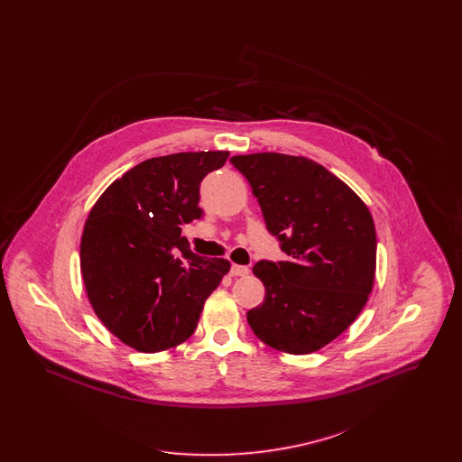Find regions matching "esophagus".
<instances>
[{"instance_id": "34e87169", "label": "esophagus", "mask_w": 462, "mask_h": 462, "mask_svg": "<svg viewBox=\"0 0 462 462\" xmlns=\"http://www.w3.org/2000/svg\"><path fill=\"white\" fill-rule=\"evenodd\" d=\"M249 273L247 266H241V264H232L230 268V277H245Z\"/></svg>"}]
</instances>
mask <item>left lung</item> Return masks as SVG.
Here are the masks:
<instances>
[{"label": "left lung", "instance_id": "8db88e82", "mask_svg": "<svg viewBox=\"0 0 462 462\" xmlns=\"http://www.w3.org/2000/svg\"><path fill=\"white\" fill-rule=\"evenodd\" d=\"M230 162L247 178L268 232L289 256L253 266L264 300L247 311V322L273 350L317 352L348 329L369 300L373 215L343 180L308 157L258 152Z\"/></svg>", "mask_w": 462, "mask_h": 462}]
</instances>
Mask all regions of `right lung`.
<instances>
[{
	"label": "right lung",
	"instance_id": "add662e5",
	"mask_svg": "<svg viewBox=\"0 0 462 462\" xmlns=\"http://www.w3.org/2000/svg\"><path fill=\"white\" fill-rule=\"evenodd\" d=\"M228 151L147 159L114 180L93 204L81 236L89 305L121 343L140 353L171 350L198 328L230 262L202 258L181 237L198 220L199 185Z\"/></svg>",
	"mask_w": 462,
	"mask_h": 462
}]
</instances>
